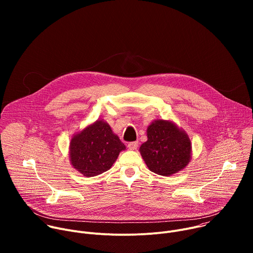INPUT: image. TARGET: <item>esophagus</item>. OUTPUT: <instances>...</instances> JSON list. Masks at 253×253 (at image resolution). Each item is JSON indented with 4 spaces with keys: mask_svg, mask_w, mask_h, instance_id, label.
Wrapping results in <instances>:
<instances>
[{
    "mask_svg": "<svg viewBox=\"0 0 253 253\" xmlns=\"http://www.w3.org/2000/svg\"><path fill=\"white\" fill-rule=\"evenodd\" d=\"M138 142L137 141H135V142H130L129 144H128V148L130 149V150H136L137 149V147H138Z\"/></svg>",
    "mask_w": 253,
    "mask_h": 253,
    "instance_id": "34e87169",
    "label": "esophagus"
}]
</instances>
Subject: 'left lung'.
<instances>
[{"instance_id":"left-lung-1","label":"left lung","mask_w":253,"mask_h":253,"mask_svg":"<svg viewBox=\"0 0 253 253\" xmlns=\"http://www.w3.org/2000/svg\"><path fill=\"white\" fill-rule=\"evenodd\" d=\"M148 169L171 176L190 162L192 144L188 134L171 120L156 119L147 127V141L139 148Z\"/></svg>"}]
</instances>
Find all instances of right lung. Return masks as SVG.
Instances as JSON below:
<instances>
[{
    "instance_id": "1",
    "label": "right lung",
    "mask_w": 253,
    "mask_h": 253,
    "mask_svg": "<svg viewBox=\"0 0 253 253\" xmlns=\"http://www.w3.org/2000/svg\"><path fill=\"white\" fill-rule=\"evenodd\" d=\"M126 146L103 119L75 133L69 145L70 163L86 177L109 170Z\"/></svg>"
}]
</instances>
